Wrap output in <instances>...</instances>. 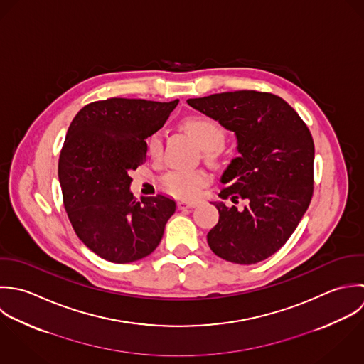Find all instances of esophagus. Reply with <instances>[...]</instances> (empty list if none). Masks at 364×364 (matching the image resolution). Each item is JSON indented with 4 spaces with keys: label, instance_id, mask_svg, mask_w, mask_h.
Instances as JSON below:
<instances>
[{
    "label": "esophagus",
    "instance_id": "obj_1",
    "mask_svg": "<svg viewBox=\"0 0 364 364\" xmlns=\"http://www.w3.org/2000/svg\"><path fill=\"white\" fill-rule=\"evenodd\" d=\"M195 206H196V203H191V202H186V200H179V202H178V208H179L181 210L192 209V208H195Z\"/></svg>",
    "mask_w": 364,
    "mask_h": 364
}]
</instances>
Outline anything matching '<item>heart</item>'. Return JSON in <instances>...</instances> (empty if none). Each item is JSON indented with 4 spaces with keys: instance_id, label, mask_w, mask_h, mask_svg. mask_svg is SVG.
I'll use <instances>...</instances> for the list:
<instances>
[{
    "instance_id": "obj_1",
    "label": "heart",
    "mask_w": 364,
    "mask_h": 364,
    "mask_svg": "<svg viewBox=\"0 0 364 364\" xmlns=\"http://www.w3.org/2000/svg\"><path fill=\"white\" fill-rule=\"evenodd\" d=\"M183 128L209 158H213L225 144L226 132L223 127L209 117H189L183 122ZM146 149L151 156H158L161 154L162 139L159 132H154L148 138ZM206 183L208 176L200 171H173L164 178L165 191L182 199L196 198L199 195V188Z\"/></svg>"
}]
</instances>
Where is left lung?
Returning <instances> with one entry per match:
<instances>
[{"instance_id":"obj_1","label":"left lung","mask_w":364,"mask_h":364,"mask_svg":"<svg viewBox=\"0 0 364 364\" xmlns=\"http://www.w3.org/2000/svg\"><path fill=\"white\" fill-rule=\"evenodd\" d=\"M188 105L233 131L239 156L223 175L219 196L245 199L242 210L210 202L219 210L208 233L220 258L250 265L278 251L305 215L314 192L315 146L296 112L271 93L239 90L189 99Z\"/></svg>"}]
</instances>
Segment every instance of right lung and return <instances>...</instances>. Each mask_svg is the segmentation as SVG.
Instances as JSON below:
<instances>
[{
  "instance_id": "add662e5",
  "label": "right lung",
  "mask_w": 364,
  "mask_h": 364,
  "mask_svg": "<svg viewBox=\"0 0 364 364\" xmlns=\"http://www.w3.org/2000/svg\"><path fill=\"white\" fill-rule=\"evenodd\" d=\"M141 99H107L85 106L70 124L59 158V182L69 220L99 257L125 264L161 242L176 203L165 195H132L129 172L146 159L145 139L178 106Z\"/></svg>"
}]
</instances>
